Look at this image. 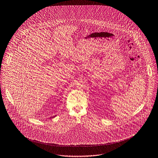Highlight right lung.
<instances>
[{"mask_svg":"<svg viewBox=\"0 0 158 158\" xmlns=\"http://www.w3.org/2000/svg\"><path fill=\"white\" fill-rule=\"evenodd\" d=\"M51 118H52V117H51ZM52 118H53V117H52Z\"/></svg>","mask_w":158,"mask_h":158,"instance_id":"right-lung-1","label":"right lung"}]
</instances>
